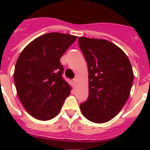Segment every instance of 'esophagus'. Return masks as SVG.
Returning a JSON list of instances; mask_svg holds the SVG:
<instances>
[{"instance_id":"esophagus-1","label":"esophagus","mask_w":150,"mask_h":150,"mask_svg":"<svg viewBox=\"0 0 150 150\" xmlns=\"http://www.w3.org/2000/svg\"><path fill=\"white\" fill-rule=\"evenodd\" d=\"M76 82H77V79H72V83L74 86H75V85H76Z\"/></svg>"}]
</instances>
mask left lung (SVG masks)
Segmentation results:
<instances>
[{"mask_svg": "<svg viewBox=\"0 0 150 150\" xmlns=\"http://www.w3.org/2000/svg\"><path fill=\"white\" fill-rule=\"evenodd\" d=\"M89 71V97L80 104L83 116L94 123H105L121 111L128 100L134 74L125 52L101 39L79 37Z\"/></svg>", "mask_w": 150, "mask_h": 150, "instance_id": "obj_1", "label": "left lung"}]
</instances>
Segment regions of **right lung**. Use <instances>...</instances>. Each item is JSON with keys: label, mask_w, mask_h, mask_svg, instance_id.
Here are the masks:
<instances>
[{"label": "right lung", "mask_w": 150, "mask_h": 150, "mask_svg": "<svg viewBox=\"0 0 150 150\" xmlns=\"http://www.w3.org/2000/svg\"><path fill=\"white\" fill-rule=\"evenodd\" d=\"M77 36L50 33L39 36L23 49L14 71L16 91L31 116L48 121L59 114L71 87L62 78L60 59Z\"/></svg>", "instance_id": "right-lung-1"}]
</instances>
